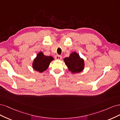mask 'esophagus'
Wrapping results in <instances>:
<instances>
[{
    "label": "esophagus",
    "instance_id": "1",
    "mask_svg": "<svg viewBox=\"0 0 120 120\" xmlns=\"http://www.w3.org/2000/svg\"><path fill=\"white\" fill-rule=\"evenodd\" d=\"M55 58L56 60H61L62 59V56L59 55H57L55 56Z\"/></svg>",
    "mask_w": 120,
    "mask_h": 120
}]
</instances>
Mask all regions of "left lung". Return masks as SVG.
<instances>
[{
  "instance_id": "left-lung-1",
  "label": "left lung",
  "mask_w": 120,
  "mask_h": 120,
  "mask_svg": "<svg viewBox=\"0 0 120 120\" xmlns=\"http://www.w3.org/2000/svg\"><path fill=\"white\" fill-rule=\"evenodd\" d=\"M64 60L69 68V70L72 73H79L83 70L84 60L81 58L76 52H73L69 57L65 58Z\"/></svg>"
}]
</instances>
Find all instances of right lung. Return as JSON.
Here are the masks:
<instances>
[{
    "instance_id": "obj_1",
    "label": "right lung",
    "mask_w": 120,
    "mask_h": 120,
    "mask_svg": "<svg viewBox=\"0 0 120 120\" xmlns=\"http://www.w3.org/2000/svg\"><path fill=\"white\" fill-rule=\"evenodd\" d=\"M53 60L52 56H46L42 52L38 53L33 63L34 70L40 72L45 71L48 67L50 62Z\"/></svg>"
}]
</instances>
